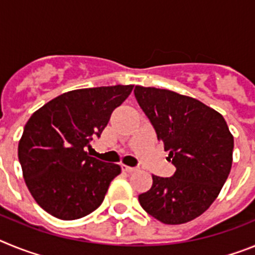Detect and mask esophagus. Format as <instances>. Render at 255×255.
Returning a JSON list of instances; mask_svg holds the SVG:
<instances>
[{
    "instance_id": "obj_1",
    "label": "esophagus",
    "mask_w": 255,
    "mask_h": 255,
    "mask_svg": "<svg viewBox=\"0 0 255 255\" xmlns=\"http://www.w3.org/2000/svg\"><path fill=\"white\" fill-rule=\"evenodd\" d=\"M121 170L125 171V172H134V171H136L138 168L130 167V166H126V164H121Z\"/></svg>"
}]
</instances>
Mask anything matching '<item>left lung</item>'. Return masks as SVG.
<instances>
[{
    "instance_id": "8db88e82",
    "label": "left lung",
    "mask_w": 255,
    "mask_h": 255,
    "mask_svg": "<svg viewBox=\"0 0 255 255\" xmlns=\"http://www.w3.org/2000/svg\"><path fill=\"white\" fill-rule=\"evenodd\" d=\"M134 94L176 167L171 177L153 175L139 203L162 224H185L220 194L233 164L234 136L224 116L195 98L139 85Z\"/></svg>"
}]
</instances>
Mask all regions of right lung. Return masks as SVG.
<instances>
[{
	"label": "right lung",
	"mask_w": 255,
	"mask_h": 255,
	"mask_svg": "<svg viewBox=\"0 0 255 255\" xmlns=\"http://www.w3.org/2000/svg\"><path fill=\"white\" fill-rule=\"evenodd\" d=\"M132 85L76 89L56 97L31 115L17 155L31 197L60 220H78L102 204L108 186L121 172L85 152L100 138L111 114Z\"/></svg>",
	"instance_id": "1"
}]
</instances>
